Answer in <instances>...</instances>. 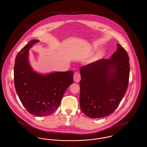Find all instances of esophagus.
Listing matches in <instances>:
<instances>
[{"instance_id":"34e87169","label":"esophagus","mask_w":147,"mask_h":147,"mask_svg":"<svg viewBox=\"0 0 147 147\" xmlns=\"http://www.w3.org/2000/svg\"><path fill=\"white\" fill-rule=\"evenodd\" d=\"M73 79H74V81L75 82H76V83L79 82V81L80 80V79H81V76H80V73L76 72L74 74Z\"/></svg>"}]
</instances>
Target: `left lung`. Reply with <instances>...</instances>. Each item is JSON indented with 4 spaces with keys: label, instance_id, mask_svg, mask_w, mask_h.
<instances>
[{
    "label": "left lung",
    "instance_id": "obj_1",
    "mask_svg": "<svg viewBox=\"0 0 147 147\" xmlns=\"http://www.w3.org/2000/svg\"><path fill=\"white\" fill-rule=\"evenodd\" d=\"M117 46L111 58L80 68V109L90 118H101L114 112L127 91L129 59L124 48L119 44Z\"/></svg>",
    "mask_w": 147,
    "mask_h": 147
}]
</instances>
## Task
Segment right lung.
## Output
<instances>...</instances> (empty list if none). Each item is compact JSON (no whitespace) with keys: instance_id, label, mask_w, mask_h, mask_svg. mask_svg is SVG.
Masks as SVG:
<instances>
[{"instance_id":"add662e5","label":"right lung","mask_w":147,"mask_h":147,"mask_svg":"<svg viewBox=\"0 0 147 147\" xmlns=\"http://www.w3.org/2000/svg\"><path fill=\"white\" fill-rule=\"evenodd\" d=\"M39 41H30L19 52L14 64V84L22 104L30 113L48 116L58 108L66 89L73 82V71L46 76L34 71L28 61V50Z\"/></svg>"}]
</instances>
